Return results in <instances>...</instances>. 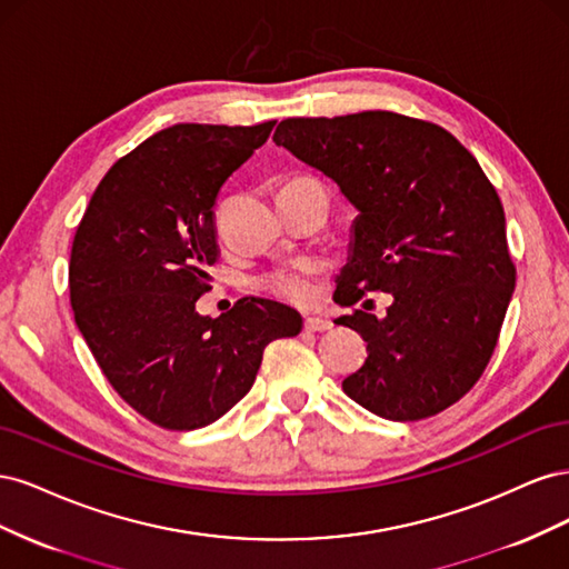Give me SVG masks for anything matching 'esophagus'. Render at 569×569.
<instances>
[{
	"label": "esophagus",
	"instance_id": "34e87169",
	"mask_svg": "<svg viewBox=\"0 0 569 569\" xmlns=\"http://www.w3.org/2000/svg\"><path fill=\"white\" fill-rule=\"evenodd\" d=\"M303 327H306V332H327V330H332V320L313 316V318L303 320Z\"/></svg>",
	"mask_w": 569,
	"mask_h": 569
}]
</instances>
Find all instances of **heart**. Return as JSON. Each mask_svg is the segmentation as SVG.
<instances>
[{
	"label": "heart",
	"instance_id": "b5f03b06",
	"mask_svg": "<svg viewBox=\"0 0 569 569\" xmlns=\"http://www.w3.org/2000/svg\"><path fill=\"white\" fill-rule=\"evenodd\" d=\"M297 180H306V178H297ZM263 287L272 297L289 303H299V306L311 303L316 297L313 280L297 270H274L263 280Z\"/></svg>",
	"mask_w": 569,
	"mask_h": 569
}]
</instances>
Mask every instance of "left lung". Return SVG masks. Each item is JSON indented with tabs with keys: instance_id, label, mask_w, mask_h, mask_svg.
<instances>
[{
	"instance_id": "8db88e82",
	"label": "left lung",
	"mask_w": 569,
	"mask_h": 569,
	"mask_svg": "<svg viewBox=\"0 0 569 569\" xmlns=\"http://www.w3.org/2000/svg\"><path fill=\"white\" fill-rule=\"evenodd\" d=\"M272 140L332 178L356 206L335 301L391 295L337 322L368 341L349 399L393 422L460 401L485 372L515 289L506 213L477 159L427 120L391 111L287 118Z\"/></svg>"
}]
</instances>
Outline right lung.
Wrapping results in <instances>:
<instances>
[{
  "instance_id": "1",
  "label": "right lung",
  "mask_w": 569,
  "mask_h": 569,
  "mask_svg": "<svg viewBox=\"0 0 569 569\" xmlns=\"http://www.w3.org/2000/svg\"><path fill=\"white\" fill-rule=\"evenodd\" d=\"M272 126L178 123L151 134L111 166L76 230L68 287L78 330L120 399L163 429L226 416L268 343L301 332L295 308L270 299L197 313L218 261L216 197Z\"/></svg>"
}]
</instances>
